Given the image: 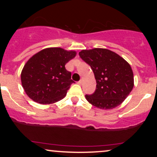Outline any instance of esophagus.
<instances>
[{
  "instance_id": "34e87169",
  "label": "esophagus",
  "mask_w": 157,
  "mask_h": 157,
  "mask_svg": "<svg viewBox=\"0 0 157 157\" xmlns=\"http://www.w3.org/2000/svg\"><path fill=\"white\" fill-rule=\"evenodd\" d=\"M77 83H78L79 85H81V84H82V80L78 81V82H77Z\"/></svg>"
}]
</instances>
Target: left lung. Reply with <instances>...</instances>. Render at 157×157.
<instances>
[{
	"label": "left lung",
	"mask_w": 157,
	"mask_h": 157,
	"mask_svg": "<svg viewBox=\"0 0 157 157\" xmlns=\"http://www.w3.org/2000/svg\"><path fill=\"white\" fill-rule=\"evenodd\" d=\"M79 55L91 66L97 82L94 93L86 95L88 102L105 110L120 105L134 87V74L130 64L106 48L82 50Z\"/></svg>",
	"instance_id": "8db88e82"
}]
</instances>
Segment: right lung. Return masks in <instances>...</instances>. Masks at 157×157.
I'll use <instances>...</instances> for the list:
<instances>
[{"mask_svg":"<svg viewBox=\"0 0 157 157\" xmlns=\"http://www.w3.org/2000/svg\"><path fill=\"white\" fill-rule=\"evenodd\" d=\"M76 55L75 51L52 47L32 56L24 65L21 75L22 86L28 97L43 105L55 103L64 98L75 82L65 65Z\"/></svg>","mask_w":157,"mask_h":157,"instance_id":"right-lung-1","label":"right lung"}]
</instances>
